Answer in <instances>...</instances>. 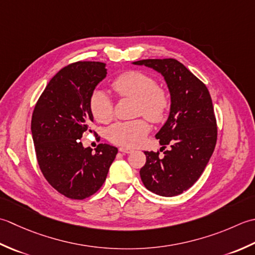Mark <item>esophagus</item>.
<instances>
[{
    "label": "esophagus",
    "instance_id": "1",
    "mask_svg": "<svg viewBox=\"0 0 255 255\" xmlns=\"http://www.w3.org/2000/svg\"><path fill=\"white\" fill-rule=\"evenodd\" d=\"M119 150H120V152L123 153V154H129V153L133 152V149L128 148V147H120V148H119Z\"/></svg>",
    "mask_w": 255,
    "mask_h": 255
}]
</instances>
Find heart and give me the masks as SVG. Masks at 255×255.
Wrapping results in <instances>:
<instances>
[{"instance_id":"obj_1","label":"heart","mask_w":255,"mask_h":255,"mask_svg":"<svg viewBox=\"0 0 255 255\" xmlns=\"http://www.w3.org/2000/svg\"><path fill=\"white\" fill-rule=\"evenodd\" d=\"M113 90L121 98L137 101L136 116H143L150 122L164 121L170 107V97L164 88L158 87L152 76L138 70L127 71L112 82ZM93 118L100 123H108L113 117V102L108 93L97 89L89 101ZM149 132V124L143 120L117 122L108 128L107 136L114 144L133 147L142 143Z\"/></svg>"}]
</instances>
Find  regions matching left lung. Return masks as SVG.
Instances as JSON below:
<instances>
[{
  "mask_svg": "<svg viewBox=\"0 0 255 255\" xmlns=\"http://www.w3.org/2000/svg\"><path fill=\"white\" fill-rule=\"evenodd\" d=\"M134 65L146 66L162 74L170 93L167 121L155 135L163 147L144 152L146 163L139 170L144 186L152 193L173 197L193 186L209 162L217 142V121L210 93L178 60L144 59Z\"/></svg>",
  "mask_w": 255,
  "mask_h": 255,
  "instance_id": "obj_1",
  "label": "left lung"
}]
</instances>
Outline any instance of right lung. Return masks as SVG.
<instances>
[{
	"label": "right lung",
	"mask_w": 255,
	"mask_h": 255,
	"mask_svg": "<svg viewBox=\"0 0 255 255\" xmlns=\"http://www.w3.org/2000/svg\"><path fill=\"white\" fill-rule=\"evenodd\" d=\"M106 76L103 62L66 66L51 78L34 109L30 128L39 168L67 198L81 200L97 193L118 154L109 144H99L92 153L80 141L93 122L90 97Z\"/></svg>",
	"instance_id": "obj_1"
}]
</instances>
